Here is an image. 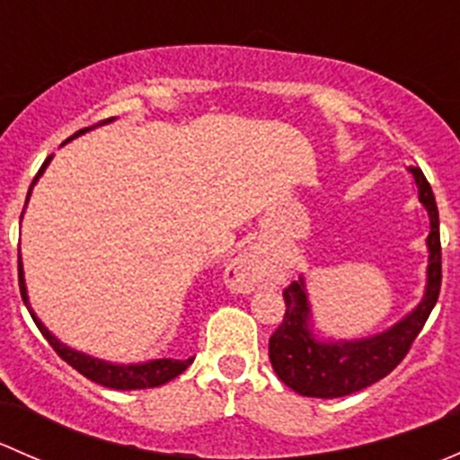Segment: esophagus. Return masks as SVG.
<instances>
[{
	"label": "esophagus",
	"instance_id": "34e87169",
	"mask_svg": "<svg viewBox=\"0 0 460 460\" xmlns=\"http://www.w3.org/2000/svg\"><path fill=\"white\" fill-rule=\"evenodd\" d=\"M267 258H264L258 249H247V252L240 253V256L231 262L229 282L235 291H240V294H249V291L256 289L260 282L267 278Z\"/></svg>",
	"mask_w": 460,
	"mask_h": 460
}]
</instances>
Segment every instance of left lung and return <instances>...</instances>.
I'll use <instances>...</instances> for the list:
<instances>
[{
  "instance_id": "obj_1",
  "label": "left lung",
  "mask_w": 460,
  "mask_h": 460,
  "mask_svg": "<svg viewBox=\"0 0 460 460\" xmlns=\"http://www.w3.org/2000/svg\"><path fill=\"white\" fill-rule=\"evenodd\" d=\"M419 189V202L429 216L428 280L420 303L385 332L365 338H329L314 323L305 276L285 289L287 312L269 338V360L278 378L300 396L341 398L385 378L410 351L411 342L429 318L440 291L438 208L423 171L410 166Z\"/></svg>"
}]
</instances>
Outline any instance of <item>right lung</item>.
<instances>
[{
    "mask_svg": "<svg viewBox=\"0 0 460 460\" xmlns=\"http://www.w3.org/2000/svg\"><path fill=\"white\" fill-rule=\"evenodd\" d=\"M109 122H113V118H111ZM102 124H106V122H102ZM86 131H91V128H82V131H77L73 137L84 136ZM73 137H68L66 142H71ZM66 142H64V144H66ZM50 160H53V155L46 157V162L41 164L40 173H37L35 180H32V184L29 189V196H26V204H29V200H31L32 187H35L37 180L44 175L46 166L50 164ZM24 211H26V207H24ZM24 211H22V217H24ZM20 291H22V298H24L26 309H29L32 320H35L37 329H40L41 336L49 341V345L53 347L55 351H58L59 358L66 360V363L71 365L73 369H77V372H80L82 376H86V378L93 380V383L102 385V387L124 389V392H128V389L160 387V385L169 383V380H173L175 376L182 374L184 369H187L189 365L193 363V358H187V360L155 358V360H144V363H111V360L95 358V356L84 354V351H77V349H73V347H68L66 342L59 341V338L55 336V333L50 332V329L46 327V324L41 323L40 318H37V314L32 312L31 300H29V289H26V280H24V264H22V253H20Z\"/></svg>",
    "mask_w": 460,
    "mask_h": 460,
    "instance_id": "obj_1",
    "label": "right lung"
}]
</instances>
